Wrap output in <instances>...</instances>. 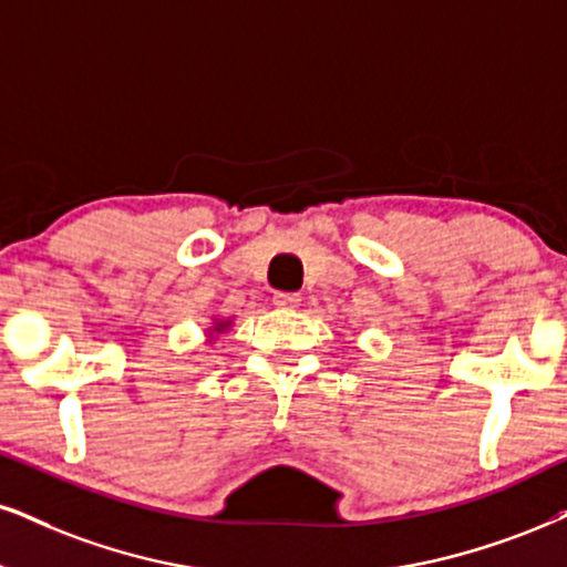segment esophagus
<instances>
[{
    "mask_svg": "<svg viewBox=\"0 0 567 567\" xmlns=\"http://www.w3.org/2000/svg\"><path fill=\"white\" fill-rule=\"evenodd\" d=\"M272 302L284 307V310H295L302 299H299V295H295V291H276V295H272Z\"/></svg>",
    "mask_w": 567,
    "mask_h": 567,
    "instance_id": "34e87169",
    "label": "esophagus"
}]
</instances>
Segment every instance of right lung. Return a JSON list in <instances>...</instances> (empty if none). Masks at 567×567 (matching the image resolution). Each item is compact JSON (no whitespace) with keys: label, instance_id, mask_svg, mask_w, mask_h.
<instances>
[{"label":"right lung","instance_id":"obj_1","mask_svg":"<svg viewBox=\"0 0 567 567\" xmlns=\"http://www.w3.org/2000/svg\"><path fill=\"white\" fill-rule=\"evenodd\" d=\"M226 326H228V320H218V323L213 326V331H226Z\"/></svg>","mask_w":567,"mask_h":567}]
</instances>
